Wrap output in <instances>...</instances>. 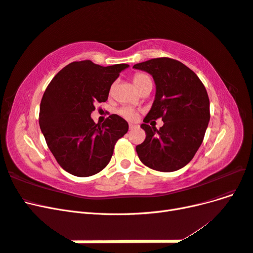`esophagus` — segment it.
<instances>
[{"label": "esophagus", "mask_w": 253, "mask_h": 253, "mask_svg": "<svg viewBox=\"0 0 253 253\" xmlns=\"http://www.w3.org/2000/svg\"><path fill=\"white\" fill-rule=\"evenodd\" d=\"M137 126L136 125H134V124H129L128 125V127H129V129H132V128H134V127H136Z\"/></svg>", "instance_id": "obj_1"}]
</instances>
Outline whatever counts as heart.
<instances>
[{"label":"heart","mask_w":253,"mask_h":253,"mask_svg":"<svg viewBox=\"0 0 253 253\" xmlns=\"http://www.w3.org/2000/svg\"><path fill=\"white\" fill-rule=\"evenodd\" d=\"M149 81H151V79L144 74H136L133 77V82H134L137 89H139L143 85V84H145ZM119 113L122 117H125L127 120H135L137 118V113L133 109L124 108L119 111Z\"/></svg>","instance_id":"heart-1"}]
</instances>
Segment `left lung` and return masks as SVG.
Returning <instances> with one entry per match:
<instances>
[{"mask_svg":"<svg viewBox=\"0 0 253 253\" xmlns=\"http://www.w3.org/2000/svg\"><path fill=\"white\" fill-rule=\"evenodd\" d=\"M135 70L154 79V102L144 124L145 139L136 147L141 163L160 172L177 171L188 165L201 147L210 120V102L196 74L177 60L156 58L137 63ZM162 117L159 130L147 122Z\"/></svg>","mask_w":253,"mask_h":253,"instance_id":"left-lung-1","label":"left lung"}]
</instances>
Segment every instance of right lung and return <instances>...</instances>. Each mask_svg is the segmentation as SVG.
I'll return each instance as SVG.
<instances>
[{
    "label": "right lung",
    "instance_id": "obj_1",
    "mask_svg": "<svg viewBox=\"0 0 253 253\" xmlns=\"http://www.w3.org/2000/svg\"><path fill=\"white\" fill-rule=\"evenodd\" d=\"M128 64L101 66L89 60L62 68L45 89L40 104L42 134L58 164L72 175L86 177L108 166L114 145L128 129L113 114L102 125L90 114L94 104L108 100L110 88Z\"/></svg>",
    "mask_w": 253,
    "mask_h": 253
}]
</instances>
